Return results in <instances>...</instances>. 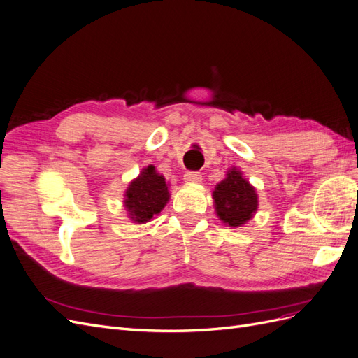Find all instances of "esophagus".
<instances>
[{
    "mask_svg": "<svg viewBox=\"0 0 358 358\" xmlns=\"http://www.w3.org/2000/svg\"><path fill=\"white\" fill-rule=\"evenodd\" d=\"M201 173L200 171H192V170H189V171H187L185 175H183V180L185 182H188V183H199V182H201Z\"/></svg>",
    "mask_w": 358,
    "mask_h": 358,
    "instance_id": "obj_1",
    "label": "esophagus"
}]
</instances>
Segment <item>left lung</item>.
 Wrapping results in <instances>:
<instances>
[{"label":"left lung","mask_w":358,"mask_h":358,"mask_svg":"<svg viewBox=\"0 0 358 358\" xmlns=\"http://www.w3.org/2000/svg\"><path fill=\"white\" fill-rule=\"evenodd\" d=\"M213 200L216 213L230 227H241L251 220L258 206L254 187L249 185L236 169H231L227 178L216 185Z\"/></svg>","instance_id":"1"}]
</instances>
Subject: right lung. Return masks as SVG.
Returning a JSON list of instances; mask_svg holds the SVG:
<instances>
[{
    "mask_svg": "<svg viewBox=\"0 0 358 358\" xmlns=\"http://www.w3.org/2000/svg\"><path fill=\"white\" fill-rule=\"evenodd\" d=\"M169 197L166 179L158 175L154 166H149L129 183L125 194V208L133 221L143 224L162 210Z\"/></svg>",
    "mask_w": 358,
    "mask_h": 358,
    "instance_id": "right-lung-1",
    "label": "right lung"
}]
</instances>
